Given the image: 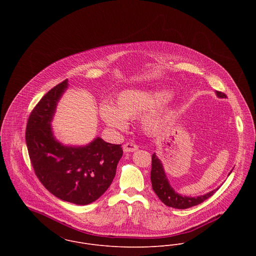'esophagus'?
Segmentation results:
<instances>
[{
    "label": "esophagus",
    "mask_w": 256,
    "mask_h": 256,
    "mask_svg": "<svg viewBox=\"0 0 256 256\" xmlns=\"http://www.w3.org/2000/svg\"><path fill=\"white\" fill-rule=\"evenodd\" d=\"M138 150V146L136 144L133 143H126L123 145V150L125 152H135Z\"/></svg>",
    "instance_id": "obj_1"
}]
</instances>
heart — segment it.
<instances>
[{
	"label": "heart",
	"mask_w": 256,
	"mask_h": 256,
	"mask_svg": "<svg viewBox=\"0 0 256 256\" xmlns=\"http://www.w3.org/2000/svg\"><path fill=\"white\" fill-rule=\"evenodd\" d=\"M172 96V92L166 88H142L126 90L118 94L115 106L110 104H102L100 108V114L108 126L124 131L128 127L127 119L150 110L143 117V124L146 130L154 131L164 124L168 116V110L153 108L166 102Z\"/></svg>",
	"instance_id": "b5f03b06"
}]
</instances>
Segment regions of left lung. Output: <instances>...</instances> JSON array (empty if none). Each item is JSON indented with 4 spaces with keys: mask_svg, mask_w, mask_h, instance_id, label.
<instances>
[{
    "mask_svg": "<svg viewBox=\"0 0 256 256\" xmlns=\"http://www.w3.org/2000/svg\"><path fill=\"white\" fill-rule=\"evenodd\" d=\"M216 94H217L218 98H226V96L224 92H216ZM150 182H152V190L158 195L160 200L166 206L176 208V209H187V208L196 206V205L204 202L209 197H211L219 189V188H217L207 194H204V195H201L198 197H187V196H182V195L176 193L174 190V188L170 185V182H168L166 176L164 174V170L162 164L160 162V160L156 156V152L152 154V156Z\"/></svg>",
    "mask_w": 256,
    "mask_h": 256,
    "instance_id": "left-lung-1",
    "label": "left lung"
}]
</instances>
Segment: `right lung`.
<instances>
[{"mask_svg":"<svg viewBox=\"0 0 256 256\" xmlns=\"http://www.w3.org/2000/svg\"><path fill=\"white\" fill-rule=\"evenodd\" d=\"M68 88V80L51 88L30 114L26 141L34 172L43 186L57 198L76 205L98 200L110 187L121 145L98 137L88 146H64L52 132L57 104Z\"/></svg>","mask_w":256,"mask_h":256,"instance_id":"obj_1","label":"right lung"}]
</instances>
